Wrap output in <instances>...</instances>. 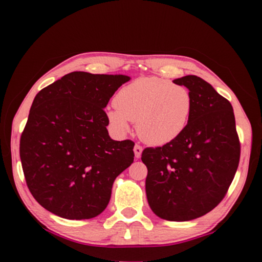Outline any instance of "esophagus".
<instances>
[{
  "label": "esophagus",
  "mask_w": 262,
  "mask_h": 262,
  "mask_svg": "<svg viewBox=\"0 0 262 262\" xmlns=\"http://www.w3.org/2000/svg\"><path fill=\"white\" fill-rule=\"evenodd\" d=\"M142 150H143V149H142L141 145L135 144V147H134V154H135V157H136V158H140V157H141Z\"/></svg>",
  "instance_id": "1"
}]
</instances>
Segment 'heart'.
Here are the masks:
<instances>
[{
  "mask_svg": "<svg viewBox=\"0 0 262 262\" xmlns=\"http://www.w3.org/2000/svg\"><path fill=\"white\" fill-rule=\"evenodd\" d=\"M107 119L115 132L129 130L136 121L140 139L150 145H164L179 137L188 126L193 98L187 88L161 77H141L114 97Z\"/></svg>",
  "mask_w": 262,
  "mask_h": 262,
  "instance_id": "obj_1",
  "label": "heart"
}]
</instances>
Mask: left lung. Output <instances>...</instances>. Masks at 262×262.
Segmentation results:
<instances>
[{
	"instance_id": "obj_1",
	"label": "left lung",
	"mask_w": 262,
	"mask_h": 262,
	"mask_svg": "<svg viewBox=\"0 0 262 262\" xmlns=\"http://www.w3.org/2000/svg\"><path fill=\"white\" fill-rule=\"evenodd\" d=\"M193 98L188 126L163 147L145 148V192L151 210L167 221L206 215L223 200L238 168L241 142L232 106L205 79L187 75L173 81Z\"/></svg>"
}]
</instances>
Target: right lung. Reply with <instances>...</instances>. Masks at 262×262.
I'll use <instances>...</instances> for the list:
<instances>
[{
    "label": "right lung",
    "mask_w": 262,
    "mask_h": 262,
    "mask_svg": "<svg viewBox=\"0 0 262 262\" xmlns=\"http://www.w3.org/2000/svg\"><path fill=\"white\" fill-rule=\"evenodd\" d=\"M130 77L73 72L35 96L19 156L31 194L62 219L88 220L107 207L134 142L110 137L104 108Z\"/></svg>",
    "instance_id": "1"
}]
</instances>
